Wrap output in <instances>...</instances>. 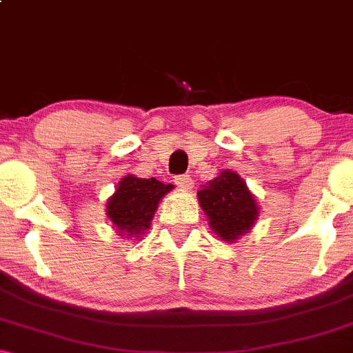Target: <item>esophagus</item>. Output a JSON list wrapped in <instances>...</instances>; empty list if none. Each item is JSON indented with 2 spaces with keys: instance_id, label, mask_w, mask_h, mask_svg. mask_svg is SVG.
Masks as SVG:
<instances>
[{
  "instance_id": "obj_1",
  "label": "esophagus",
  "mask_w": 353,
  "mask_h": 353,
  "mask_svg": "<svg viewBox=\"0 0 353 353\" xmlns=\"http://www.w3.org/2000/svg\"><path fill=\"white\" fill-rule=\"evenodd\" d=\"M176 184L179 185L181 189H190L194 182L190 179L189 174H182V176H176Z\"/></svg>"
}]
</instances>
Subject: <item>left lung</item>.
Here are the masks:
<instances>
[{"label":"left lung","instance_id":"obj_1","mask_svg":"<svg viewBox=\"0 0 353 353\" xmlns=\"http://www.w3.org/2000/svg\"><path fill=\"white\" fill-rule=\"evenodd\" d=\"M201 208L208 214L210 228L224 241H236L252 228L259 208L245 182L232 171L209 181L197 192Z\"/></svg>","mask_w":353,"mask_h":353}]
</instances>
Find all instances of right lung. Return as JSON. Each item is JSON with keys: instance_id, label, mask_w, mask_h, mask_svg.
Returning <instances> with one entry per match:
<instances>
[{"instance_id": "1", "label": "right lung", "mask_w": 353, "mask_h": 353, "mask_svg": "<svg viewBox=\"0 0 353 353\" xmlns=\"http://www.w3.org/2000/svg\"><path fill=\"white\" fill-rule=\"evenodd\" d=\"M172 189L161 181L125 176L117 184L114 196L108 201V216L119 236L139 237L151 224L157 204Z\"/></svg>"}]
</instances>
